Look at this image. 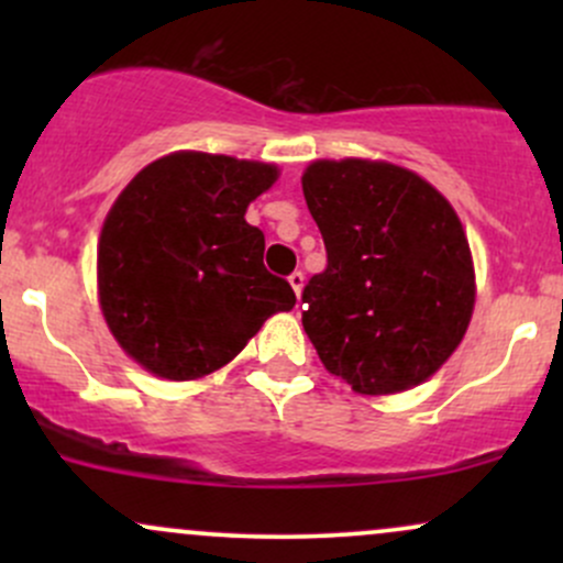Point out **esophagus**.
Listing matches in <instances>:
<instances>
[{
	"instance_id": "1",
	"label": "esophagus",
	"mask_w": 563,
	"mask_h": 563,
	"mask_svg": "<svg viewBox=\"0 0 563 563\" xmlns=\"http://www.w3.org/2000/svg\"><path fill=\"white\" fill-rule=\"evenodd\" d=\"M288 283H290V288L296 290V296H301V288H303V273H301V269L290 273L288 275Z\"/></svg>"
}]
</instances>
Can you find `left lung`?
Masks as SVG:
<instances>
[{
  "instance_id": "8db88e82",
  "label": "left lung",
  "mask_w": 563,
  "mask_h": 563,
  "mask_svg": "<svg viewBox=\"0 0 563 563\" xmlns=\"http://www.w3.org/2000/svg\"><path fill=\"white\" fill-rule=\"evenodd\" d=\"M328 267L301 322L322 365L357 394L418 386L448 363L474 312L466 232L442 192L386 161H314L301 177Z\"/></svg>"
}]
</instances>
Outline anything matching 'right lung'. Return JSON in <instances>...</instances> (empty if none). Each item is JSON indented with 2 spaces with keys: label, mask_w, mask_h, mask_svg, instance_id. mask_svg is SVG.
Here are the masks:
<instances>
[{
  "label": "right lung",
  "mask_w": 563,
  "mask_h": 563,
  "mask_svg": "<svg viewBox=\"0 0 563 563\" xmlns=\"http://www.w3.org/2000/svg\"><path fill=\"white\" fill-rule=\"evenodd\" d=\"M275 179L273 164L172 153L115 198L97 245V290L115 341L145 371L209 376L264 320L294 309V288L262 262L264 232L245 222Z\"/></svg>",
  "instance_id": "add662e5"
}]
</instances>
